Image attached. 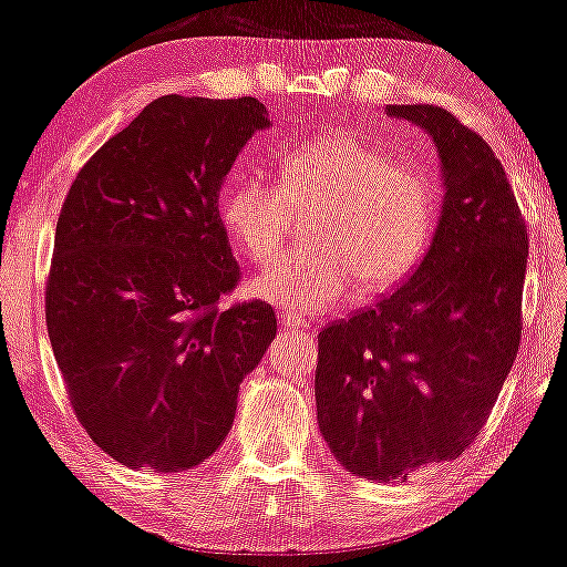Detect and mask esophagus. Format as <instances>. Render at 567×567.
Wrapping results in <instances>:
<instances>
[{
    "instance_id": "1",
    "label": "esophagus",
    "mask_w": 567,
    "mask_h": 567,
    "mask_svg": "<svg viewBox=\"0 0 567 567\" xmlns=\"http://www.w3.org/2000/svg\"><path fill=\"white\" fill-rule=\"evenodd\" d=\"M278 324H281V328H293V330H312L315 328V322H309L307 317L293 315V312H284L281 317H278Z\"/></svg>"
}]
</instances>
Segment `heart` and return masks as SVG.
Instances as JSON below:
<instances>
[{
	"mask_svg": "<svg viewBox=\"0 0 567 567\" xmlns=\"http://www.w3.org/2000/svg\"><path fill=\"white\" fill-rule=\"evenodd\" d=\"M281 181L247 175L224 190V229L255 266L284 250L293 208L317 206L307 247L276 260L252 293L291 312H328L353 286L384 293L413 274L441 216V185L351 131L301 142Z\"/></svg>",
	"mask_w": 567,
	"mask_h": 567,
	"instance_id": "heart-1",
	"label": "heart"
}]
</instances>
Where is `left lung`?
<instances>
[{"mask_svg": "<svg viewBox=\"0 0 567 567\" xmlns=\"http://www.w3.org/2000/svg\"><path fill=\"white\" fill-rule=\"evenodd\" d=\"M429 131L446 198L398 289L317 336V421L353 475L390 483L452 462L487 423L522 343L529 237L503 165L439 105H392Z\"/></svg>", "mask_w": 567, "mask_h": 567, "instance_id": "obj_1", "label": "left lung"}]
</instances>
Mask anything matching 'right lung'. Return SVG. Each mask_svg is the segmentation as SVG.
Returning a JSON list of instances; mask_svg holds the SVG:
<instances>
[{"instance_id":"add662e5","label":"right lung","mask_w":567,"mask_h":567,"mask_svg":"<svg viewBox=\"0 0 567 567\" xmlns=\"http://www.w3.org/2000/svg\"><path fill=\"white\" fill-rule=\"evenodd\" d=\"M268 111L255 97L152 100L76 173L56 221L45 324L90 439L131 470H190L231 429L276 338L239 284L219 190Z\"/></svg>"}]
</instances>
